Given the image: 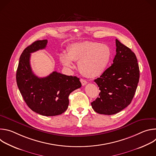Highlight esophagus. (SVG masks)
<instances>
[{"instance_id":"1","label":"esophagus","mask_w":156,"mask_h":156,"mask_svg":"<svg viewBox=\"0 0 156 156\" xmlns=\"http://www.w3.org/2000/svg\"><path fill=\"white\" fill-rule=\"evenodd\" d=\"M80 81H81V83L83 86L86 85L87 84V83L85 80H83V79H80Z\"/></svg>"}]
</instances>
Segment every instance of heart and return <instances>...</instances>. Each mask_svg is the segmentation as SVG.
Instances as JSON below:
<instances>
[{"instance_id":"heart-1","label":"heart","mask_w":156,"mask_h":156,"mask_svg":"<svg viewBox=\"0 0 156 156\" xmlns=\"http://www.w3.org/2000/svg\"><path fill=\"white\" fill-rule=\"evenodd\" d=\"M67 52H63L59 55L62 64L72 69L74 67L73 60L78 61L80 73L90 78L101 75L112 57V52L106 44L92 41L74 43L69 48Z\"/></svg>"}]
</instances>
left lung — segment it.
<instances>
[{
	"label": "left lung",
	"mask_w": 156,
	"mask_h": 156,
	"mask_svg": "<svg viewBox=\"0 0 156 156\" xmlns=\"http://www.w3.org/2000/svg\"><path fill=\"white\" fill-rule=\"evenodd\" d=\"M116 55L113 63L94 80L101 91L91 102L95 112L115 114L126 107L135 94L140 79L136 57L129 48L116 39Z\"/></svg>",
	"instance_id": "obj_1"
}]
</instances>
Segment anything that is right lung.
Segmentation results:
<instances>
[{"instance_id":"1","label":"right lung","mask_w":156,"mask_h":156,"mask_svg":"<svg viewBox=\"0 0 156 156\" xmlns=\"http://www.w3.org/2000/svg\"><path fill=\"white\" fill-rule=\"evenodd\" d=\"M48 40L32 43L22 52L16 70V80L20 92L27 105L44 116L60 115L67 109L70 94L80 88L81 83L76 76H66L56 71L39 78L32 72L31 53L45 49Z\"/></svg>"}]
</instances>
